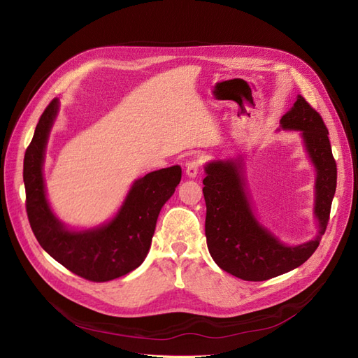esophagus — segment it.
Here are the masks:
<instances>
[{
  "label": "esophagus",
  "mask_w": 358,
  "mask_h": 358,
  "mask_svg": "<svg viewBox=\"0 0 358 358\" xmlns=\"http://www.w3.org/2000/svg\"><path fill=\"white\" fill-rule=\"evenodd\" d=\"M199 168H201V160L199 159H192L186 165V174L190 178H194L196 176L199 174Z\"/></svg>",
  "instance_id": "34e87169"
}]
</instances>
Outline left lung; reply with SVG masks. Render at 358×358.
<instances>
[{
  "label": "left lung",
  "mask_w": 358,
  "mask_h": 358,
  "mask_svg": "<svg viewBox=\"0 0 358 358\" xmlns=\"http://www.w3.org/2000/svg\"><path fill=\"white\" fill-rule=\"evenodd\" d=\"M281 128L301 131L306 152L317 171L314 214L318 235L301 245H285L259 223L245 189L244 159L214 160L205 165V235L214 262L223 271L245 281H266L303 264L318 248L330 217L336 192V160L331 155L329 131L320 114L297 95Z\"/></svg>",
  "instance_id": "8db88e82"
}]
</instances>
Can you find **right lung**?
Returning a JSON list of instances; mask_svg holds the SVG:
<instances>
[{
	"mask_svg": "<svg viewBox=\"0 0 358 358\" xmlns=\"http://www.w3.org/2000/svg\"><path fill=\"white\" fill-rule=\"evenodd\" d=\"M59 110L55 98L37 123L24 159L27 214L43 250L85 280L106 282L136 269L152 245L156 222L181 180L178 165L135 180L116 217L87 230H70L57 220L45 198L43 164L49 134Z\"/></svg>",
	"mask_w": 358,
	"mask_h": 358,
	"instance_id": "right-lung-1",
	"label": "right lung"
}]
</instances>
